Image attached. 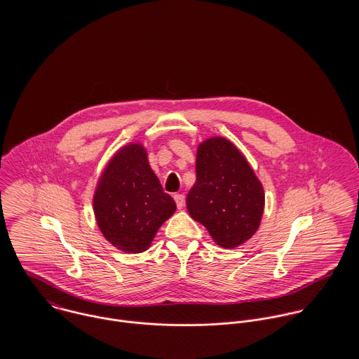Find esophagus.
Segmentation results:
<instances>
[{"instance_id": "1", "label": "esophagus", "mask_w": 359, "mask_h": 359, "mask_svg": "<svg viewBox=\"0 0 359 359\" xmlns=\"http://www.w3.org/2000/svg\"><path fill=\"white\" fill-rule=\"evenodd\" d=\"M174 201H175L177 207H178L180 210L185 205V196H184L182 194H177V195H174Z\"/></svg>"}]
</instances>
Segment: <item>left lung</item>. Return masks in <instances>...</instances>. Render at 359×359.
Masks as SVG:
<instances>
[{
  "label": "left lung",
  "mask_w": 359,
  "mask_h": 359,
  "mask_svg": "<svg viewBox=\"0 0 359 359\" xmlns=\"http://www.w3.org/2000/svg\"><path fill=\"white\" fill-rule=\"evenodd\" d=\"M187 207L221 248L233 249L256 233L264 211V189L231 141L215 137L199 145L196 182L187 196Z\"/></svg>",
  "instance_id": "8db88e82"
}]
</instances>
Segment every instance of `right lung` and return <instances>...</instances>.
Segmentation results:
<instances>
[{
	"label": "right lung",
	"instance_id": "1",
	"mask_svg": "<svg viewBox=\"0 0 359 359\" xmlns=\"http://www.w3.org/2000/svg\"><path fill=\"white\" fill-rule=\"evenodd\" d=\"M175 208L140 144H130L113 156L94 195V212L103 236L126 253L145 252Z\"/></svg>",
	"mask_w": 359,
	"mask_h": 359
}]
</instances>
